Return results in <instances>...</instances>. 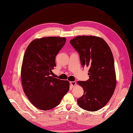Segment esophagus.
I'll return each instance as SVG.
<instances>
[{
    "mask_svg": "<svg viewBox=\"0 0 133 133\" xmlns=\"http://www.w3.org/2000/svg\"><path fill=\"white\" fill-rule=\"evenodd\" d=\"M70 85H71V87H74V86H75V85L76 84V82H75V81H74V82H70Z\"/></svg>",
    "mask_w": 133,
    "mask_h": 133,
    "instance_id": "1",
    "label": "esophagus"
}]
</instances>
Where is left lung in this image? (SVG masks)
Wrapping results in <instances>:
<instances>
[{"label": "left lung", "instance_id": "obj_1", "mask_svg": "<svg viewBox=\"0 0 133 133\" xmlns=\"http://www.w3.org/2000/svg\"><path fill=\"white\" fill-rule=\"evenodd\" d=\"M70 44L78 52L83 67L89 68V79L77 82L84 91L77 103L84 110H98L109 102L116 87L112 52L106 42L96 36H78L70 40Z\"/></svg>", "mask_w": 133, "mask_h": 133}]
</instances>
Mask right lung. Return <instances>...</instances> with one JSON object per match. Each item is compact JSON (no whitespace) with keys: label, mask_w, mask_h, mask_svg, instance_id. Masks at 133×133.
Returning a JSON list of instances; mask_svg holds the SVG:
<instances>
[{"label":"right lung","mask_w":133,"mask_h":133,"mask_svg":"<svg viewBox=\"0 0 133 133\" xmlns=\"http://www.w3.org/2000/svg\"><path fill=\"white\" fill-rule=\"evenodd\" d=\"M65 37L36 39L25 52L21 78L24 91L32 104L41 110L58 106L69 89L68 81L51 76L56 66L55 57L66 43Z\"/></svg>","instance_id":"right-lung-1"}]
</instances>
